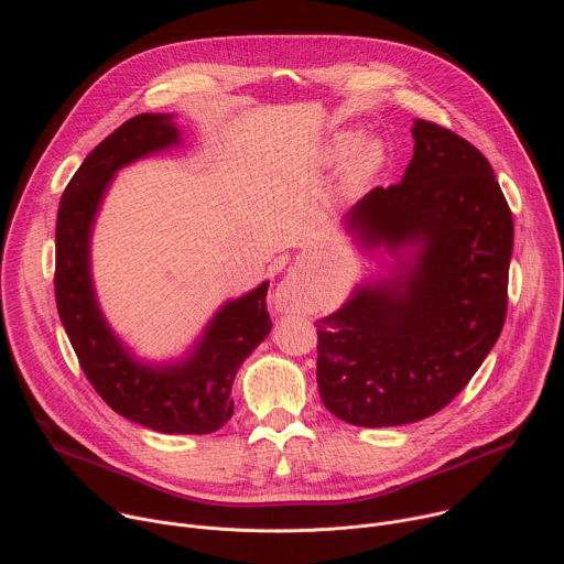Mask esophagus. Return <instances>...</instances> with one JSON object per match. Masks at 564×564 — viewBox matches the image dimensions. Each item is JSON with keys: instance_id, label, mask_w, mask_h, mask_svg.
<instances>
[{"instance_id": "esophagus-1", "label": "esophagus", "mask_w": 564, "mask_h": 564, "mask_svg": "<svg viewBox=\"0 0 564 564\" xmlns=\"http://www.w3.org/2000/svg\"><path fill=\"white\" fill-rule=\"evenodd\" d=\"M272 303L279 312H296L301 307V292L296 279L288 276L285 281H281L272 294Z\"/></svg>"}]
</instances>
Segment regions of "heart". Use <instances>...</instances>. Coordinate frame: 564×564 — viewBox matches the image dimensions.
I'll use <instances>...</instances> for the list:
<instances>
[{"instance_id":"b5f03b06","label":"heart","mask_w":564,"mask_h":564,"mask_svg":"<svg viewBox=\"0 0 564 564\" xmlns=\"http://www.w3.org/2000/svg\"><path fill=\"white\" fill-rule=\"evenodd\" d=\"M354 155L348 160V167L344 174V187L348 192L361 189L368 181H372L383 163H386V149L379 140H366L359 144V135L352 131L339 133L330 140L324 158L328 163H339V160L348 158L349 153Z\"/></svg>"}]
</instances>
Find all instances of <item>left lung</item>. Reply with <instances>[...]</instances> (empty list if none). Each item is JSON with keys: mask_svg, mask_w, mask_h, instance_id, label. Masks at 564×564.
I'll return each mask as SVG.
<instances>
[{"mask_svg": "<svg viewBox=\"0 0 564 564\" xmlns=\"http://www.w3.org/2000/svg\"><path fill=\"white\" fill-rule=\"evenodd\" d=\"M404 178L375 187L348 214L366 248L401 261L316 321V381L326 409L366 426L442 411L496 346L507 318L513 216L489 160L429 120L413 124Z\"/></svg>", "mask_w": 564, "mask_h": 564, "instance_id": "left-lung-1", "label": "left lung"}]
</instances>
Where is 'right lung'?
<instances>
[{
	"label": "right lung",
	"mask_w": 564,
	"mask_h": 564,
	"mask_svg": "<svg viewBox=\"0 0 564 564\" xmlns=\"http://www.w3.org/2000/svg\"><path fill=\"white\" fill-rule=\"evenodd\" d=\"M178 142L181 131L172 116L140 113L85 158L57 209L55 301L79 368L118 415L158 433L205 435L231 417L236 370L272 330L265 303L270 283L227 301L187 359L153 368L135 361L107 326L89 261L94 218L113 174Z\"/></svg>",
	"instance_id": "1"
}]
</instances>
